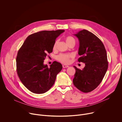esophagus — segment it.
<instances>
[{"mask_svg":"<svg viewBox=\"0 0 122 122\" xmlns=\"http://www.w3.org/2000/svg\"><path fill=\"white\" fill-rule=\"evenodd\" d=\"M62 66H63V68H66V67H68L69 66H67V65H65V64H64V65H63Z\"/></svg>","mask_w":122,"mask_h":122,"instance_id":"34e87169","label":"esophagus"}]
</instances>
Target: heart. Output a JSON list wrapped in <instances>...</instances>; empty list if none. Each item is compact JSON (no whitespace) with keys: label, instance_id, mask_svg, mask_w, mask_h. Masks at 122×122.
Returning <instances> with one entry per match:
<instances>
[{"label":"heart","instance_id":"obj_1","mask_svg":"<svg viewBox=\"0 0 122 122\" xmlns=\"http://www.w3.org/2000/svg\"><path fill=\"white\" fill-rule=\"evenodd\" d=\"M66 41L67 44L68 45L71 43H75V40L74 38L71 36H68L66 38ZM58 41H56L53 45V50H55L56 47V45L57 44ZM72 57V55L70 54H60L56 56V59L60 62L61 63L64 64H68L70 62L71 59Z\"/></svg>","mask_w":122,"mask_h":122}]
</instances>
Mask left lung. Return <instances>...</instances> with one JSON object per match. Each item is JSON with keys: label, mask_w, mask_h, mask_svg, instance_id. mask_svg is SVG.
I'll list each match as a JSON object with an SVG mask.
<instances>
[{"label": "left lung", "mask_w": 122, "mask_h": 122, "mask_svg": "<svg viewBox=\"0 0 122 122\" xmlns=\"http://www.w3.org/2000/svg\"><path fill=\"white\" fill-rule=\"evenodd\" d=\"M75 35L79 41L78 61L85 63V66L76 69L73 83L83 93L96 89L102 81L108 67L106 51L101 40L91 32L83 29Z\"/></svg>", "instance_id": "1"}]
</instances>
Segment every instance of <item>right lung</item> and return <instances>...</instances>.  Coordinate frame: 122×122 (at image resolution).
Returning <instances> with one entry per match:
<instances>
[{
  "mask_svg": "<svg viewBox=\"0 0 122 122\" xmlns=\"http://www.w3.org/2000/svg\"><path fill=\"white\" fill-rule=\"evenodd\" d=\"M64 30L42 31L29 35L19 50L16 57L18 76L25 87L32 93L43 94L54 84L62 70L61 64L54 61L48 67L44 65L48 53L53 51L56 38Z\"/></svg>",
  "mask_w": 122,
  "mask_h": 122,
  "instance_id": "1",
  "label": "right lung"
}]
</instances>
